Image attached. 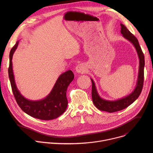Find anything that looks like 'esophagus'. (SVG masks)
<instances>
[{
    "mask_svg": "<svg viewBox=\"0 0 153 153\" xmlns=\"http://www.w3.org/2000/svg\"><path fill=\"white\" fill-rule=\"evenodd\" d=\"M76 71L78 73H83L86 72V68L82 64H79L76 67Z\"/></svg>",
    "mask_w": 153,
    "mask_h": 153,
    "instance_id": "1",
    "label": "esophagus"
}]
</instances>
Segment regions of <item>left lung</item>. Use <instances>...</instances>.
<instances>
[{"instance_id": "obj_1", "label": "left lung", "mask_w": 153, "mask_h": 153, "mask_svg": "<svg viewBox=\"0 0 153 153\" xmlns=\"http://www.w3.org/2000/svg\"><path fill=\"white\" fill-rule=\"evenodd\" d=\"M121 26V33L125 38L128 39L131 42L135 47L136 51L137 52L139 60H140V66H139V72L138 76V80L137 86L134 91L129 96L124 97L123 99L115 100L110 101L106 100L101 99L96 91L95 84L91 79L92 82V99L94 105L98 108L99 110L107 111L109 113H114L123 110V109L128 107L131 103H133L140 96L143 85L144 81V67H145V57L144 54L142 52L141 47L139 45V41L137 38L131 33L126 27L123 25L120 24Z\"/></svg>"}]
</instances>
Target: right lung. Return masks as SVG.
Instances as JSON below:
<instances>
[{
	"instance_id": "add662e5",
	"label": "right lung",
	"mask_w": 153,
	"mask_h": 153,
	"mask_svg": "<svg viewBox=\"0 0 153 153\" xmlns=\"http://www.w3.org/2000/svg\"><path fill=\"white\" fill-rule=\"evenodd\" d=\"M18 43V42H16L10 51L8 68V76L12 91L18 105L25 113L36 119L48 120L58 117L65 111L68 105L67 90L68 85L74 77L73 71L68 70L62 74L51 93L44 99L39 101L26 99L17 89L12 68L13 55L17 47Z\"/></svg>"
}]
</instances>
